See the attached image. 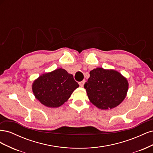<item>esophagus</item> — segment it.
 I'll return each instance as SVG.
<instances>
[{"label": "esophagus", "instance_id": "obj_1", "mask_svg": "<svg viewBox=\"0 0 153 153\" xmlns=\"http://www.w3.org/2000/svg\"><path fill=\"white\" fill-rule=\"evenodd\" d=\"M78 84H79L80 87H83V86H84V84H85V80H83V81H81L80 82H78Z\"/></svg>", "mask_w": 153, "mask_h": 153}]
</instances>
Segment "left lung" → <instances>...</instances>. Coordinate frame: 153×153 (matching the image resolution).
Here are the masks:
<instances>
[{"label": "left lung", "mask_w": 153, "mask_h": 153, "mask_svg": "<svg viewBox=\"0 0 153 153\" xmlns=\"http://www.w3.org/2000/svg\"><path fill=\"white\" fill-rule=\"evenodd\" d=\"M91 102L101 109L113 108L126 97L128 83L119 72L98 68L90 71L84 84Z\"/></svg>", "instance_id": "obj_1"}]
</instances>
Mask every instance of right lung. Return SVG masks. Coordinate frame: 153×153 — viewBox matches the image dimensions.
<instances>
[{
	"label": "right lung",
	"mask_w": 153,
	"mask_h": 153,
	"mask_svg": "<svg viewBox=\"0 0 153 153\" xmlns=\"http://www.w3.org/2000/svg\"><path fill=\"white\" fill-rule=\"evenodd\" d=\"M78 87L73 76L60 68L40 76L34 82L32 91L36 98L43 105L55 108L67 101Z\"/></svg>",
	"instance_id": "obj_1"
}]
</instances>
